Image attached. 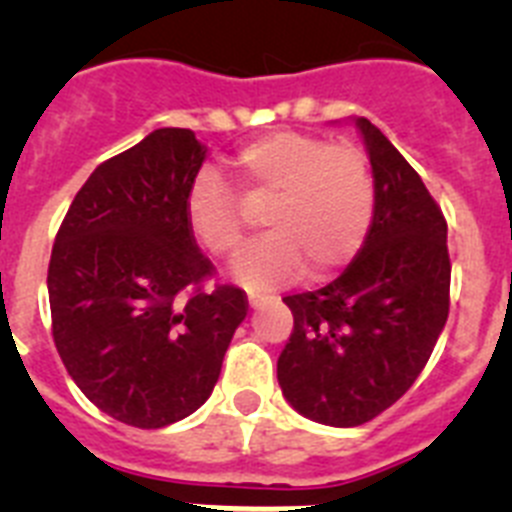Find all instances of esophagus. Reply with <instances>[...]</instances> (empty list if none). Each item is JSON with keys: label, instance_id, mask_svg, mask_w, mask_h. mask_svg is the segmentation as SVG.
Segmentation results:
<instances>
[{"label": "esophagus", "instance_id": "obj_1", "mask_svg": "<svg viewBox=\"0 0 512 512\" xmlns=\"http://www.w3.org/2000/svg\"><path fill=\"white\" fill-rule=\"evenodd\" d=\"M261 300H264V295H261V292H253V289H248V302H251V307L259 305Z\"/></svg>", "mask_w": 512, "mask_h": 512}]
</instances>
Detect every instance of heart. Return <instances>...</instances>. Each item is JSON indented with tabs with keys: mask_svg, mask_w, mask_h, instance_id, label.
I'll return each mask as SVG.
<instances>
[{
	"mask_svg": "<svg viewBox=\"0 0 512 512\" xmlns=\"http://www.w3.org/2000/svg\"><path fill=\"white\" fill-rule=\"evenodd\" d=\"M251 192L274 194L264 210L269 233L235 259V277L269 287L307 269L328 277L354 259L374 217V176L354 143H328L300 130H274L233 156ZM189 233L212 256L241 246V202L223 174L202 169L184 200Z\"/></svg>",
	"mask_w": 512,
	"mask_h": 512,
	"instance_id": "heart-1",
	"label": "heart"
}]
</instances>
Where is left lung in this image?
<instances>
[{
    "label": "left lung",
    "mask_w": 512,
    "mask_h": 512,
    "mask_svg": "<svg viewBox=\"0 0 512 512\" xmlns=\"http://www.w3.org/2000/svg\"><path fill=\"white\" fill-rule=\"evenodd\" d=\"M374 174V217L341 277L284 297L295 328L277 361L282 395L336 428L369 423L420 377L449 318L446 217L418 171L359 117Z\"/></svg>",
    "instance_id": "1"
}]
</instances>
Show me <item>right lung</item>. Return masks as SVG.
Instances as JSON below:
<instances>
[{
  "label": "right lung",
  "instance_id": "add662e5",
  "mask_svg": "<svg viewBox=\"0 0 512 512\" xmlns=\"http://www.w3.org/2000/svg\"><path fill=\"white\" fill-rule=\"evenodd\" d=\"M207 148L161 128L107 158L76 192L48 264L53 343L102 413L164 428L212 395L248 312L189 233L184 200Z\"/></svg>",
  "mask_w": 512,
  "mask_h": 512
}]
</instances>
